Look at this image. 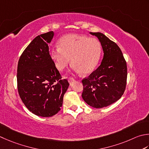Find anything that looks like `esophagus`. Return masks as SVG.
I'll list each match as a JSON object with an SVG mask.
<instances>
[{
    "mask_svg": "<svg viewBox=\"0 0 149 149\" xmlns=\"http://www.w3.org/2000/svg\"><path fill=\"white\" fill-rule=\"evenodd\" d=\"M75 81V79H74V78L73 77H70L68 78L69 83H72V82H73V81Z\"/></svg>",
    "mask_w": 149,
    "mask_h": 149,
    "instance_id": "34e87169",
    "label": "esophagus"
}]
</instances>
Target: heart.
<instances>
[{
  "mask_svg": "<svg viewBox=\"0 0 149 149\" xmlns=\"http://www.w3.org/2000/svg\"><path fill=\"white\" fill-rule=\"evenodd\" d=\"M59 48L52 49V59L58 70L63 71L70 64L76 72L87 74L98 64L101 47L98 40L81 34H67L58 41Z\"/></svg>",
  "mask_w": 149,
  "mask_h": 149,
  "instance_id": "1",
  "label": "heart"
}]
</instances>
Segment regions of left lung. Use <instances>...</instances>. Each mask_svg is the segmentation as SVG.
Listing matches in <instances>:
<instances>
[{
	"label": "left lung",
	"mask_w": 149,
	"mask_h": 149,
	"mask_svg": "<svg viewBox=\"0 0 149 149\" xmlns=\"http://www.w3.org/2000/svg\"><path fill=\"white\" fill-rule=\"evenodd\" d=\"M98 38L104 52L100 66L82 80V97L96 109L109 106L124 94L127 79V62L117 44L104 34L90 32Z\"/></svg>",
	"instance_id": "obj_1"
}]
</instances>
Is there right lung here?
Returning <instances> with one entry per match:
<instances>
[{
  "instance_id": "1",
  "label": "right lung",
  "mask_w": 149,
  "mask_h": 149,
  "mask_svg": "<svg viewBox=\"0 0 149 149\" xmlns=\"http://www.w3.org/2000/svg\"><path fill=\"white\" fill-rule=\"evenodd\" d=\"M54 31L38 36L22 52L17 66V88L26 108L34 114L52 117L60 111L69 86L49 55Z\"/></svg>"
}]
</instances>
